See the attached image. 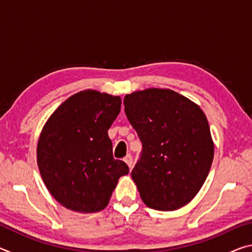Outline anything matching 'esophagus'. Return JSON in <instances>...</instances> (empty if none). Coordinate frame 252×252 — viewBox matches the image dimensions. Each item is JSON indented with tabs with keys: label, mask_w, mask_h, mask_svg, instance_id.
Returning <instances> with one entry per match:
<instances>
[{
	"label": "esophagus",
	"mask_w": 252,
	"mask_h": 252,
	"mask_svg": "<svg viewBox=\"0 0 252 252\" xmlns=\"http://www.w3.org/2000/svg\"><path fill=\"white\" fill-rule=\"evenodd\" d=\"M125 162L127 164V167L132 168V164H133V161H132V156L131 155H126L125 158Z\"/></svg>",
	"instance_id": "1"
}]
</instances>
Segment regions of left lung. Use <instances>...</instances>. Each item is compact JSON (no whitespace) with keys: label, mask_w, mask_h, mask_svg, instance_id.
<instances>
[{"label":"left lung","mask_w":252,"mask_h":252,"mask_svg":"<svg viewBox=\"0 0 252 252\" xmlns=\"http://www.w3.org/2000/svg\"><path fill=\"white\" fill-rule=\"evenodd\" d=\"M126 118L142 142L131 172L149 208L172 211L192 200L210 171L213 141L206 114L169 89L126 94Z\"/></svg>","instance_id":"1"}]
</instances>
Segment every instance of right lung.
<instances>
[{
	"mask_svg": "<svg viewBox=\"0 0 252 252\" xmlns=\"http://www.w3.org/2000/svg\"><path fill=\"white\" fill-rule=\"evenodd\" d=\"M121 97L84 90L65 100L42 129L37 165L45 187L70 210L92 213L108 206L119 178L129 167L116 160L108 130Z\"/></svg>",
	"mask_w": 252,
	"mask_h": 252,
	"instance_id": "right-lung-1",
	"label": "right lung"
}]
</instances>
